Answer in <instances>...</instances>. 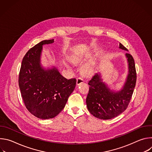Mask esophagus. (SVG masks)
Listing matches in <instances>:
<instances>
[{
    "instance_id": "34e87169",
    "label": "esophagus",
    "mask_w": 152,
    "mask_h": 152,
    "mask_svg": "<svg viewBox=\"0 0 152 152\" xmlns=\"http://www.w3.org/2000/svg\"><path fill=\"white\" fill-rule=\"evenodd\" d=\"M84 82V80H83V79L82 78V77H77V81H76V83H77V85H80V83H83Z\"/></svg>"
}]
</instances>
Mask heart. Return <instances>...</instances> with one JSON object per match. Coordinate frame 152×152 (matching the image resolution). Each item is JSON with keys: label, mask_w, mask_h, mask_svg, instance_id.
<instances>
[{"label": "heart", "mask_w": 152, "mask_h": 152, "mask_svg": "<svg viewBox=\"0 0 152 152\" xmlns=\"http://www.w3.org/2000/svg\"><path fill=\"white\" fill-rule=\"evenodd\" d=\"M81 59H82V56H76L74 58V61L77 62V61H79ZM83 72H84V73L86 74V75H90V74L91 73L92 70H91V69L90 67H85V68L83 69Z\"/></svg>", "instance_id": "heart-1"}]
</instances>
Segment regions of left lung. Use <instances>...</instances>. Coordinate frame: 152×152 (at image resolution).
<instances>
[{
    "label": "left lung",
    "mask_w": 152,
    "mask_h": 152,
    "mask_svg": "<svg viewBox=\"0 0 152 152\" xmlns=\"http://www.w3.org/2000/svg\"><path fill=\"white\" fill-rule=\"evenodd\" d=\"M120 49H127L120 43ZM129 66V74L121 91H111L102 82L100 74L96 73L88 82L89 91L86 99L89 112L95 117L102 120L113 118L127 107L136 84L137 73L135 61L132 56L126 53Z\"/></svg>",
    "instance_id": "obj_1"
}]
</instances>
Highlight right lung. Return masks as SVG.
Wrapping results in <instances>:
<instances>
[{"mask_svg": "<svg viewBox=\"0 0 152 152\" xmlns=\"http://www.w3.org/2000/svg\"><path fill=\"white\" fill-rule=\"evenodd\" d=\"M53 42V39L42 41L30 49L23 58L19 73L18 85L25 105L40 119L58 115L76 84L75 78H65L56 68L45 70L41 66L42 45Z\"/></svg>", "mask_w": 152, "mask_h": 152, "instance_id": "right-lung-1", "label": "right lung"}]
</instances>
